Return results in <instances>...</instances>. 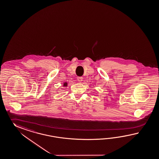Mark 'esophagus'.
Masks as SVG:
<instances>
[{"instance_id": "obj_1", "label": "esophagus", "mask_w": 159, "mask_h": 159, "mask_svg": "<svg viewBox=\"0 0 159 159\" xmlns=\"http://www.w3.org/2000/svg\"><path fill=\"white\" fill-rule=\"evenodd\" d=\"M77 80L79 82H81L83 81V77H78Z\"/></svg>"}]
</instances>
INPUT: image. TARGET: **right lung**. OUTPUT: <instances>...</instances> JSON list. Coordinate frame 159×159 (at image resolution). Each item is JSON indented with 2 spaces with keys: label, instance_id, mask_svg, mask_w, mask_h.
<instances>
[{
  "label": "right lung",
  "instance_id": "add662e5",
  "mask_svg": "<svg viewBox=\"0 0 159 159\" xmlns=\"http://www.w3.org/2000/svg\"><path fill=\"white\" fill-rule=\"evenodd\" d=\"M64 86H66V87L67 86V83H66V82H65V83H64Z\"/></svg>",
  "mask_w": 159,
  "mask_h": 159
}]
</instances>
